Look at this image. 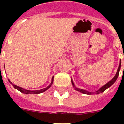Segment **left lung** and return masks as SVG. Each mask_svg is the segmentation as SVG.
Here are the masks:
<instances>
[{"mask_svg": "<svg viewBox=\"0 0 124 124\" xmlns=\"http://www.w3.org/2000/svg\"><path fill=\"white\" fill-rule=\"evenodd\" d=\"M120 66H121V61H120V63H119V68H118L117 71V73H116V75H115L114 77L110 81L108 82V83H107V84H105V85H104L102 87H101L99 90L97 91L96 92H95L94 93H96L97 94H99V93H102V92H104V91H106L107 88H109V87H110V86H111L112 85V84H113L115 82H116V81L117 80V79L118 76H119V71H120ZM71 83H72V84H73V87H75V89L76 91H78L81 92V93H83V94H93V93H91V92H88L86 90H84V89L76 88V87H75V86H74V83L73 82V81H72V79H71Z\"/></svg>", "mask_w": 124, "mask_h": 124, "instance_id": "left-lung-1", "label": "left lung"}]
</instances>
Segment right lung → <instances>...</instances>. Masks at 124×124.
I'll return each instance as SVG.
<instances>
[{
	"instance_id": "1",
	"label": "right lung",
	"mask_w": 124,
	"mask_h": 124,
	"mask_svg": "<svg viewBox=\"0 0 124 124\" xmlns=\"http://www.w3.org/2000/svg\"><path fill=\"white\" fill-rule=\"evenodd\" d=\"M53 78H54V76H53L52 77L51 84H50V85L48 86V87H46V88L42 89H40V90H36V91L27 90V89H23V88H22V87H19V86H16V85L12 83V82H10V81L9 79H8V81H9L10 83V84H12L13 86H14V88L17 89V90L19 91L20 92H21V93H23V94H40V93H43V92H45V91H46L47 89H48L51 87V85H52L53 83Z\"/></svg>"
}]
</instances>
